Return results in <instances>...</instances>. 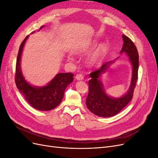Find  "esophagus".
<instances>
[{
  "label": "esophagus",
  "instance_id": "34e87169",
  "mask_svg": "<svg viewBox=\"0 0 158 158\" xmlns=\"http://www.w3.org/2000/svg\"><path fill=\"white\" fill-rule=\"evenodd\" d=\"M76 79L77 80H82L84 79V75L82 74H78L76 76Z\"/></svg>",
  "mask_w": 158,
  "mask_h": 158
}]
</instances>
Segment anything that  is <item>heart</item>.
<instances>
[{
	"instance_id": "b5f03b06",
	"label": "heart",
	"mask_w": 158,
	"mask_h": 158,
	"mask_svg": "<svg viewBox=\"0 0 158 158\" xmlns=\"http://www.w3.org/2000/svg\"><path fill=\"white\" fill-rule=\"evenodd\" d=\"M94 45V44H90L87 45H84V47H81L78 49H76V52L77 54L81 55L85 52H88L92 47ZM105 52H106V47L104 45H99L98 48H96L94 52L89 55L88 58V63L91 66H95L101 63L102 60L103 59V56L105 55ZM68 59L70 60H73V57L72 55H69L68 56Z\"/></svg>"
}]
</instances>
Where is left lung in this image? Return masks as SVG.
I'll return each instance as SVG.
<instances>
[{"instance_id": "8db88e82", "label": "left lung", "mask_w": 158, "mask_h": 158, "mask_svg": "<svg viewBox=\"0 0 158 158\" xmlns=\"http://www.w3.org/2000/svg\"><path fill=\"white\" fill-rule=\"evenodd\" d=\"M123 45L121 54L125 52L132 66V74L131 85L126 94L118 98L109 96L105 92L100 76L106 72L113 61H109L103 64L99 69L89 74V92L85 100L87 107L89 111L99 117H110L115 115L131 102L132 98L134 89L138 79V70L139 66L138 52L136 47L130 38L123 35ZM118 59V58H117Z\"/></svg>"}]
</instances>
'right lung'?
I'll list each match as a JSON object with an SVG mask.
<instances>
[{
    "label": "right lung",
    "instance_id": "right-lung-1",
    "mask_svg": "<svg viewBox=\"0 0 158 158\" xmlns=\"http://www.w3.org/2000/svg\"><path fill=\"white\" fill-rule=\"evenodd\" d=\"M44 27L43 26L40 29ZM29 35L23 40L19 48L16 65L15 82L18 89L31 106L40 111H50L60 103L64 91L74 80L73 73H59L45 86L36 87L28 83L23 77L20 61L22 50Z\"/></svg>",
    "mask_w": 158,
    "mask_h": 158
}]
</instances>
